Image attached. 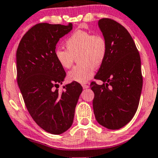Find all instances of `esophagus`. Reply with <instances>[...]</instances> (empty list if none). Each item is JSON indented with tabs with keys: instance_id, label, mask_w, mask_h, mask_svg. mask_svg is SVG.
I'll return each instance as SVG.
<instances>
[{
	"instance_id": "34e87169",
	"label": "esophagus",
	"mask_w": 158,
	"mask_h": 158,
	"mask_svg": "<svg viewBox=\"0 0 158 158\" xmlns=\"http://www.w3.org/2000/svg\"><path fill=\"white\" fill-rule=\"evenodd\" d=\"M89 85H85V84H84V85H82V88H83L84 89H88L89 88Z\"/></svg>"
}]
</instances>
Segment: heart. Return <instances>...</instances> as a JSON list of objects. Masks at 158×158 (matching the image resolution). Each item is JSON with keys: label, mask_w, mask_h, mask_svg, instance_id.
Returning <instances> with one entry per match:
<instances>
[{"label": "heart", "mask_w": 158, "mask_h": 158, "mask_svg": "<svg viewBox=\"0 0 158 158\" xmlns=\"http://www.w3.org/2000/svg\"><path fill=\"white\" fill-rule=\"evenodd\" d=\"M66 49H56L54 56L64 69L72 66L76 58L78 64L68 73L71 82L85 83L93 76L95 68L102 65L107 54V42L100 34L77 30L65 42Z\"/></svg>", "instance_id": "heart-1"}]
</instances>
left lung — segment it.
I'll return each mask as SVG.
<instances>
[{"label":"left lung","mask_w":158,"mask_h":158,"mask_svg":"<svg viewBox=\"0 0 158 158\" xmlns=\"http://www.w3.org/2000/svg\"><path fill=\"white\" fill-rule=\"evenodd\" d=\"M98 27L107 42V54L95 76L103 84L91 83L94 114L98 124L116 130L126 125L138 109L143 85L141 58L122 25L102 18Z\"/></svg>","instance_id":"left-lung-1"}]
</instances>
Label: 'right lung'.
Masks as SVG:
<instances>
[{
  "label": "right lung",
  "instance_id": "add662e5",
  "mask_svg": "<svg viewBox=\"0 0 158 158\" xmlns=\"http://www.w3.org/2000/svg\"><path fill=\"white\" fill-rule=\"evenodd\" d=\"M73 24H36L22 37L16 54L17 84L34 122L47 132L60 135L72 126L75 109L82 92L78 82L59 84L66 72L54 56L56 46Z\"/></svg>",
  "mask_w": 158,
  "mask_h": 158
}]
</instances>
